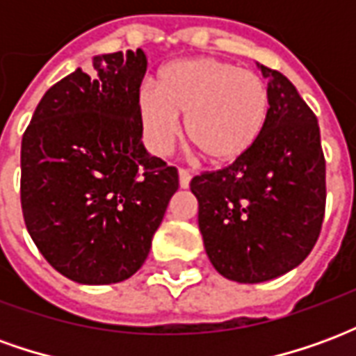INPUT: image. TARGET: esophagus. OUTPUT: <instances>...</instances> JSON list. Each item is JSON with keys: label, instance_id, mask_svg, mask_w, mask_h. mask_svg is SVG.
Here are the masks:
<instances>
[{"label": "esophagus", "instance_id": "obj_1", "mask_svg": "<svg viewBox=\"0 0 356 356\" xmlns=\"http://www.w3.org/2000/svg\"><path fill=\"white\" fill-rule=\"evenodd\" d=\"M191 171L185 170V168H181L179 170V185H181V188H186L188 186V183H191Z\"/></svg>", "mask_w": 356, "mask_h": 356}]
</instances>
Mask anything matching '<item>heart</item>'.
<instances>
[{"label":"heart","mask_w":356,"mask_h":356,"mask_svg":"<svg viewBox=\"0 0 356 356\" xmlns=\"http://www.w3.org/2000/svg\"><path fill=\"white\" fill-rule=\"evenodd\" d=\"M150 148L168 154L185 118L188 143L208 162L225 165L248 154L267 125L270 99L261 76L216 57L173 60L156 74V89L137 99Z\"/></svg>","instance_id":"b5f03b06"}]
</instances>
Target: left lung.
I'll list each match as a JSON object with an SVG mask.
<instances>
[{
	"label": "left lung",
	"instance_id": "1",
	"mask_svg": "<svg viewBox=\"0 0 356 356\" xmlns=\"http://www.w3.org/2000/svg\"><path fill=\"white\" fill-rule=\"evenodd\" d=\"M268 78L270 110L252 150L191 181L209 261L229 280L257 284L311 254L326 209V160L314 112L284 74Z\"/></svg>",
	"mask_w": 356,
	"mask_h": 356
}]
</instances>
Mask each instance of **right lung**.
Returning a JSON list of instances; mask_svg holds the SVG:
<instances>
[{
	"instance_id": "right-lung-1",
	"label": "right lung",
	"mask_w": 356,
	"mask_h": 356,
	"mask_svg": "<svg viewBox=\"0 0 356 356\" xmlns=\"http://www.w3.org/2000/svg\"><path fill=\"white\" fill-rule=\"evenodd\" d=\"M140 49L93 57L43 95L20 148L24 223L51 267L114 284L147 259L179 188L177 168L143 147Z\"/></svg>"
}]
</instances>
